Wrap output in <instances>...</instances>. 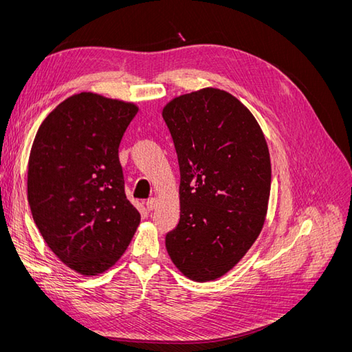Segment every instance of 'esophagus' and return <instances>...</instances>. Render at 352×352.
Returning <instances> with one entry per match:
<instances>
[{"instance_id":"1","label":"esophagus","mask_w":352,"mask_h":352,"mask_svg":"<svg viewBox=\"0 0 352 352\" xmlns=\"http://www.w3.org/2000/svg\"><path fill=\"white\" fill-rule=\"evenodd\" d=\"M145 206H146L148 211H153L157 207V199L155 198H150V199L145 202Z\"/></svg>"}]
</instances>
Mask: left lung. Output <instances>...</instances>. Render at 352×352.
I'll use <instances>...</instances> for the list:
<instances>
[{
	"instance_id": "1",
	"label": "left lung",
	"mask_w": 352,
	"mask_h": 352,
	"mask_svg": "<svg viewBox=\"0 0 352 352\" xmlns=\"http://www.w3.org/2000/svg\"><path fill=\"white\" fill-rule=\"evenodd\" d=\"M163 119L180 170V219L166 250L186 278L214 280L263 229L272 182L267 142L251 111L216 88L172 100Z\"/></svg>"
}]
</instances>
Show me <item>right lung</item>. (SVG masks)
Returning a JSON list of instances; mask_svg holds the SVG:
<instances>
[{
	"instance_id": "obj_1",
	"label": "right lung",
	"mask_w": 352,
	"mask_h": 352,
	"mask_svg": "<svg viewBox=\"0 0 352 352\" xmlns=\"http://www.w3.org/2000/svg\"><path fill=\"white\" fill-rule=\"evenodd\" d=\"M138 107L80 92L42 122L28 164V201L50 250L85 276L119 260L141 214L124 194L119 145Z\"/></svg>"
}]
</instances>
